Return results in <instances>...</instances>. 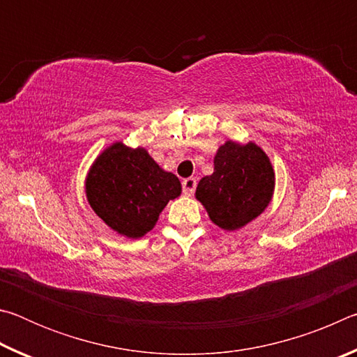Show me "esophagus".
<instances>
[{"mask_svg":"<svg viewBox=\"0 0 357 357\" xmlns=\"http://www.w3.org/2000/svg\"><path fill=\"white\" fill-rule=\"evenodd\" d=\"M195 187H197L195 178H185L183 181V192L185 193V195H192V193L195 192Z\"/></svg>","mask_w":357,"mask_h":357,"instance_id":"esophagus-1","label":"esophagus"}]
</instances>
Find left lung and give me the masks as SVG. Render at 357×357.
<instances>
[{
    "mask_svg": "<svg viewBox=\"0 0 357 357\" xmlns=\"http://www.w3.org/2000/svg\"><path fill=\"white\" fill-rule=\"evenodd\" d=\"M274 185L273 164L258 144L228 140L217 149L214 173L200 179L195 197L217 227L234 231L268 208Z\"/></svg>",
    "mask_w": 357,
    "mask_h": 357,
    "instance_id": "1",
    "label": "left lung"
}]
</instances>
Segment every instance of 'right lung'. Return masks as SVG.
<instances>
[{"mask_svg": "<svg viewBox=\"0 0 357 357\" xmlns=\"http://www.w3.org/2000/svg\"><path fill=\"white\" fill-rule=\"evenodd\" d=\"M89 206L113 231L138 239L154 228L167 203L181 195V183L144 148L116 142L102 151L88 172Z\"/></svg>", "mask_w": 357, "mask_h": 357, "instance_id": "add662e5", "label": "right lung"}]
</instances>
